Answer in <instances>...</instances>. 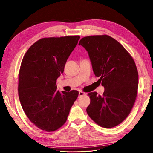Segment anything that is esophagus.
<instances>
[{
	"instance_id": "esophagus-1",
	"label": "esophagus",
	"mask_w": 153,
	"mask_h": 153,
	"mask_svg": "<svg viewBox=\"0 0 153 153\" xmlns=\"http://www.w3.org/2000/svg\"><path fill=\"white\" fill-rule=\"evenodd\" d=\"M84 95H85V93H84V92H82V91H79V97L82 96H84Z\"/></svg>"
}]
</instances>
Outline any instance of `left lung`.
Masks as SVG:
<instances>
[{"mask_svg": "<svg viewBox=\"0 0 153 153\" xmlns=\"http://www.w3.org/2000/svg\"><path fill=\"white\" fill-rule=\"evenodd\" d=\"M79 45L88 52L93 71L105 89L102 96L88 93L91 102L87 113L102 128L115 127L130 114L136 99L138 72L134 59L108 35L84 37Z\"/></svg>", "mask_w": 153, "mask_h": 153, "instance_id": "1", "label": "left lung"}]
</instances>
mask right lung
<instances>
[{
	"label": "right lung",
	"instance_id": "add662e5",
	"mask_svg": "<svg viewBox=\"0 0 153 153\" xmlns=\"http://www.w3.org/2000/svg\"><path fill=\"white\" fill-rule=\"evenodd\" d=\"M79 36L45 37L25 54L19 73L18 92L26 116L39 129L52 132L67 121L79 92L57 89L56 81L77 44Z\"/></svg>",
	"mask_w": 153,
	"mask_h": 153
}]
</instances>
